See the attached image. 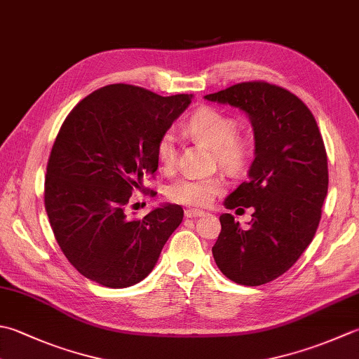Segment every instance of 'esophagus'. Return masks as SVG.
Instances as JSON below:
<instances>
[{
	"mask_svg": "<svg viewBox=\"0 0 359 359\" xmlns=\"http://www.w3.org/2000/svg\"><path fill=\"white\" fill-rule=\"evenodd\" d=\"M205 213L202 210H196V208H187L185 210V217H198V216H203Z\"/></svg>",
	"mask_w": 359,
	"mask_h": 359,
	"instance_id": "obj_1",
	"label": "esophagus"
}]
</instances>
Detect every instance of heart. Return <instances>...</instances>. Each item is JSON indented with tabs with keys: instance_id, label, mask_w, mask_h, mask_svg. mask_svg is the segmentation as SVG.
Wrapping results in <instances>:
<instances>
[{
	"instance_id": "b5f03b06",
	"label": "heart",
	"mask_w": 359,
	"mask_h": 359,
	"mask_svg": "<svg viewBox=\"0 0 359 359\" xmlns=\"http://www.w3.org/2000/svg\"><path fill=\"white\" fill-rule=\"evenodd\" d=\"M187 128L193 137L213 147L217 161L227 170L241 168L248 157V146L236 137L238 123L233 116L221 110L203 107L189 118ZM157 158L161 166L170 168L175 161V138L172 132H165L157 143ZM224 182L217 175L198 177L182 175L166 188V196L172 202L189 207H205L215 196L222 191Z\"/></svg>"
}]
</instances>
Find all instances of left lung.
I'll return each instance as SVG.
<instances>
[{
    "mask_svg": "<svg viewBox=\"0 0 359 359\" xmlns=\"http://www.w3.org/2000/svg\"><path fill=\"white\" fill-rule=\"evenodd\" d=\"M249 116L255 158L224 205L254 207L248 229L222 213L213 257L231 282L258 286L291 268L313 241L328 189L324 140L310 109L268 82H243L203 96Z\"/></svg>",
    "mask_w": 359,
    "mask_h": 359,
    "instance_id": "left-lung-1",
    "label": "left lung"
}]
</instances>
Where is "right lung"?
Segmentation results:
<instances>
[{"label":"right lung","mask_w":359,"mask_h":359,"mask_svg":"<svg viewBox=\"0 0 359 359\" xmlns=\"http://www.w3.org/2000/svg\"><path fill=\"white\" fill-rule=\"evenodd\" d=\"M191 100L114 83L83 97L63 121L46 166L45 208L83 277L119 290L142 282L158 262L184 210L163 203L133 219L126 205L157 171L158 140Z\"/></svg>","instance_id":"1"}]
</instances>
